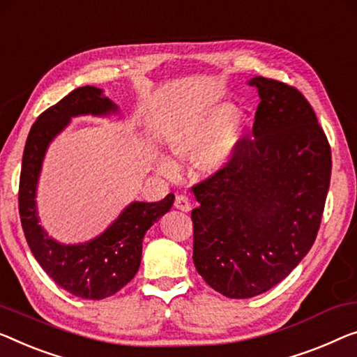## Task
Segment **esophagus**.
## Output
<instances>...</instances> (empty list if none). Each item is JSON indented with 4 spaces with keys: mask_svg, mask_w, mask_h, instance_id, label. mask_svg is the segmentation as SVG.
I'll return each mask as SVG.
<instances>
[{
    "mask_svg": "<svg viewBox=\"0 0 357 357\" xmlns=\"http://www.w3.org/2000/svg\"><path fill=\"white\" fill-rule=\"evenodd\" d=\"M174 206H176V208L181 211H190V202L188 197L183 194L176 195V199H174Z\"/></svg>",
    "mask_w": 357,
    "mask_h": 357,
    "instance_id": "34e87169",
    "label": "esophagus"
}]
</instances>
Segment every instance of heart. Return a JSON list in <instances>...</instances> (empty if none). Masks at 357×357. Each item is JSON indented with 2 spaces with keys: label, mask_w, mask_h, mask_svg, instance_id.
<instances>
[{
  "label": "heart",
  "mask_w": 357,
  "mask_h": 357,
  "mask_svg": "<svg viewBox=\"0 0 357 357\" xmlns=\"http://www.w3.org/2000/svg\"><path fill=\"white\" fill-rule=\"evenodd\" d=\"M229 114V105H220L190 119L169 136L168 149L172 155L190 158L197 153V165L206 173L225 167L241 139V128L237 121L224 125ZM160 169L165 173H173L174 167L167 158H162Z\"/></svg>",
  "instance_id": "b5f03b06"
}]
</instances>
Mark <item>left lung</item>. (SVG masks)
Returning <instances> with one entry per match:
<instances>
[{
    "label": "left lung",
    "mask_w": 357,
    "mask_h": 357,
    "mask_svg": "<svg viewBox=\"0 0 357 357\" xmlns=\"http://www.w3.org/2000/svg\"><path fill=\"white\" fill-rule=\"evenodd\" d=\"M250 84L261 98L253 135L192 185L195 269L227 298L264 294L306 257L332 174L331 144L305 96L273 78Z\"/></svg>",
    "instance_id": "1"
}]
</instances>
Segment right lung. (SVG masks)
Here are the masks:
<instances>
[{
	"label": "right lung",
	"mask_w": 357,
	"mask_h": 357,
	"mask_svg": "<svg viewBox=\"0 0 357 357\" xmlns=\"http://www.w3.org/2000/svg\"><path fill=\"white\" fill-rule=\"evenodd\" d=\"M116 105L94 86L73 89L36 119L25 142L19 179V215L26 243L46 274L68 294L86 300H102L135 278L141 264L142 238L153 222L172 208L174 195L160 202H135L102 236L83 245H61L41 229L36 218V181L50 141L70 116L104 115Z\"/></svg>",
	"instance_id": "1"
}]
</instances>
